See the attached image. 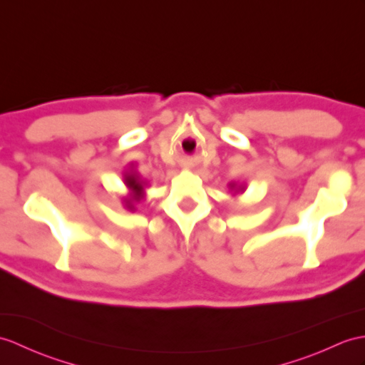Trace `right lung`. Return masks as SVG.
Returning <instances> with one entry per match:
<instances>
[{"label": "right lung", "mask_w": 365, "mask_h": 365, "mask_svg": "<svg viewBox=\"0 0 365 365\" xmlns=\"http://www.w3.org/2000/svg\"><path fill=\"white\" fill-rule=\"evenodd\" d=\"M125 185L129 186V190L133 192L132 199L127 200V203H129V208L132 210L133 205H130V203H132L133 200H140V199L143 197V183L138 180L137 175H135V174H129V175H125Z\"/></svg>", "instance_id": "right-lung-1"}]
</instances>
